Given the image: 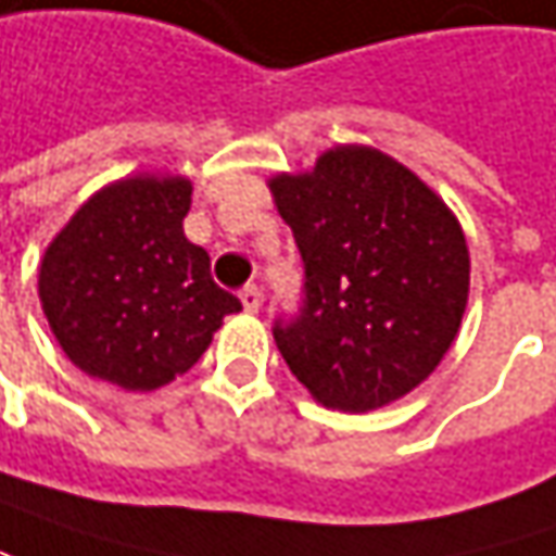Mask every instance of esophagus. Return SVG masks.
<instances>
[{"label": "esophagus", "mask_w": 556, "mask_h": 556, "mask_svg": "<svg viewBox=\"0 0 556 556\" xmlns=\"http://www.w3.org/2000/svg\"><path fill=\"white\" fill-rule=\"evenodd\" d=\"M239 299H242V305H245V311H251V314L261 308V302H264V299H261V289H257L254 282H248L245 289L239 292Z\"/></svg>", "instance_id": "esophagus-1"}]
</instances>
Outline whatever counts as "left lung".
<instances>
[{
    "instance_id": "left-lung-1",
    "label": "left lung",
    "mask_w": 556,
    "mask_h": 556,
    "mask_svg": "<svg viewBox=\"0 0 556 556\" xmlns=\"http://www.w3.org/2000/svg\"><path fill=\"white\" fill-rule=\"evenodd\" d=\"M302 254V305L274 320L289 371L317 403L387 406L438 368L469 299L456 216L403 163L371 148L327 150L270 181Z\"/></svg>"
}]
</instances>
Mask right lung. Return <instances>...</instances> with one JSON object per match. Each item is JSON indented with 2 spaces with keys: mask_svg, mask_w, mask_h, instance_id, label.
Here are the masks:
<instances>
[{
  "mask_svg": "<svg viewBox=\"0 0 556 556\" xmlns=\"http://www.w3.org/2000/svg\"><path fill=\"white\" fill-rule=\"evenodd\" d=\"M191 181L135 176L97 191L40 264L52 333L84 375L156 390L185 375L242 302L211 277L181 219Z\"/></svg>",
  "mask_w": 556,
  "mask_h": 556,
  "instance_id": "right-lung-1",
  "label": "right lung"
}]
</instances>
